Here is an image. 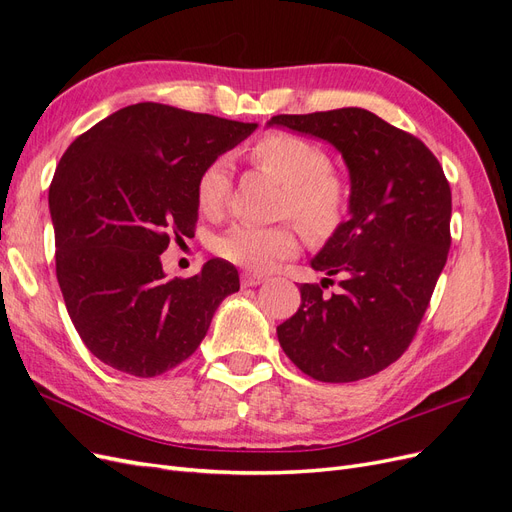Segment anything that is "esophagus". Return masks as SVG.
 Instances as JSON below:
<instances>
[{
    "label": "esophagus",
    "instance_id": "obj_1",
    "mask_svg": "<svg viewBox=\"0 0 512 512\" xmlns=\"http://www.w3.org/2000/svg\"><path fill=\"white\" fill-rule=\"evenodd\" d=\"M265 280H267V277L260 275V273H252V271L241 273V286H243V288H247V286H258V284H262Z\"/></svg>",
    "mask_w": 512,
    "mask_h": 512
}]
</instances>
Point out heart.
I'll use <instances>...</instances> for the list:
<instances>
[{"label":"heart","instance_id":"b5f03b06","mask_svg":"<svg viewBox=\"0 0 512 512\" xmlns=\"http://www.w3.org/2000/svg\"><path fill=\"white\" fill-rule=\"evenodd\" d=\"M252 162L284 183L282 215H292L312 241L329 239L348 211V185L331 168L329 153L297 134L271 132L256 141ZM230 196V162L215 158L196 181L198 209L209 218L224 213ZM301 230L294 222L275 226L237 224L213 241V250L232 265L269 271L299 252Z\"/></svg>","mask_w":512,"mask_h":512}]
</instances>
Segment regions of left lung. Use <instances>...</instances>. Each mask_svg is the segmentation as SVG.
I'll return each mask as SVG.
<instances>
[{
    "label": "left lung",
    "mask_w": 512,
    "mask_h": 512,
    "mask_svg": "<svg viewBox=\"0 0 512 512\" xmlns=\"http://www.w3.org/2000/svg\"><path fill=\"white\" fill-rule=\"evenodd\" d=\"M324 138L350 168V218L312 267L339 276L331 298L301 284V307L277 339L303 374L354 382L408 350L451 247V185L429 147L365 108L275 115L271 126Z\"/></svg>",
    "instance_id": "obj_1"
}]
</instances>
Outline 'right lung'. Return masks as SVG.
Segmentation results:
<instances>
[{"label":"right lung","instance_id":"right-lung-1","mask_svg":"<svg viewBox=\"0 0 512 512\" xmlns=\"http://www.w3.org/2000/svg\"><path fill=\"white\" fill-rule=\"evenodd\" d=\"M254 130L141 102L96 123L61 156L49 190L57 282L74 329L108 367L138 378L177 367L239 290L228 260L166 280L160 254L194 237L203 168Z\"/></svg>","mask_w":512,"mask_h":512}]
</instances>
